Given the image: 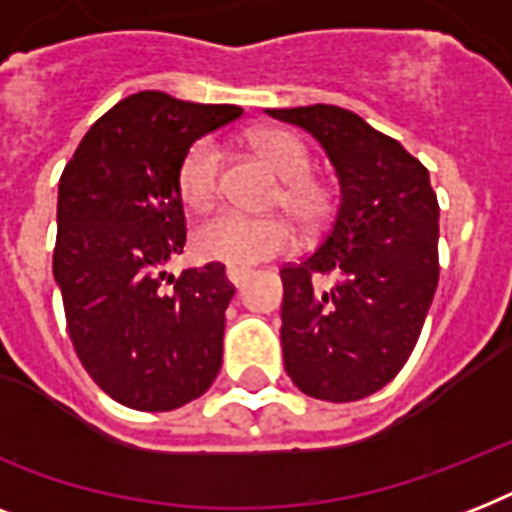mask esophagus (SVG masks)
Masks as SVG:
<instances>
[{"label": "esophagus", "instance_id": "1", "mask_svg": "<svg viewBox=\"0 0 512 512\" xmlns=\"http://www.w3.org/2000/svg\"><path fill=\"white\" fill-rule=\"evenodd\" d=\"M247 276H249L247 268H233V265H228V268H225V279L231 281L233 287H241Z\"/></svg>", "mask_w": 512, "mask_h": 512}]
</instances>
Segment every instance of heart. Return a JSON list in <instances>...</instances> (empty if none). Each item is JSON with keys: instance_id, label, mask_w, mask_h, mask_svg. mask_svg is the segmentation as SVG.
<instances>
[{"instance_id": "heart-1", "label": "heart", "mask_w": 512, "mask_h": 512, "mask_svg": "<svg viewBox=\"0 0 512 512\" xmlns=\"http://www.w3.org/2000/svg\"><path fill=\"white\" fill-rule=\"evenodd\" d=\"M255 148L284 180L281 204L305 228H316L332 212V193L311 177L313 159L300 138L284 130L255 135ZM225 154L215 138L196 140L177 170V188L191 207H204L215 199L223 183ZM193 252L201 260L252 268L287 252L295 244V231L284 217H255L239 209H217L193 228Z\"/></svg>"}]
</instances>
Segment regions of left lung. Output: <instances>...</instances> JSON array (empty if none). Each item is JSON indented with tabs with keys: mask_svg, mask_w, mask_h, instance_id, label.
I'll use <instances>...</instances> for the list:
<instances>
[{
	"mask_svg": "<svg viewBox=\"0 0 512 512\" xmlns=\"http://www.w3.org/2000/svg\"><path fill=\"white\" fill-rule=\"evenodd\" d=\"M311 132L340 204L311 255L281 268L284 369L305 396L358 401L412 356L438 287V199L398 140L337 106L265 108Z\"/></svg>",
	"mask_w": 512,
	"mask_h": 512,
	"instance_id": "1",
	"label": "left lung"
}]
</instances>
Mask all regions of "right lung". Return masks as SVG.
<instances>
[{"mask_svg":"<svg viewBox=\"0 0 512 512\" xmlns=\"http://www.w3.org/2000/svg\"><path fill=\"white\" fill-rule=\"evenodd\" d=\"M239 116V106L138 92L92 124L60 175L52 273L68 337L92 380L130 409L172 412L207 393L223 364L236 292L225 265L177 279L164 268L185 244L180 162Z\"/></svg>","mask_w":512,"mask_h":512,"instance_id":"right-lung-1","label":"right lung"}]
</instances>
